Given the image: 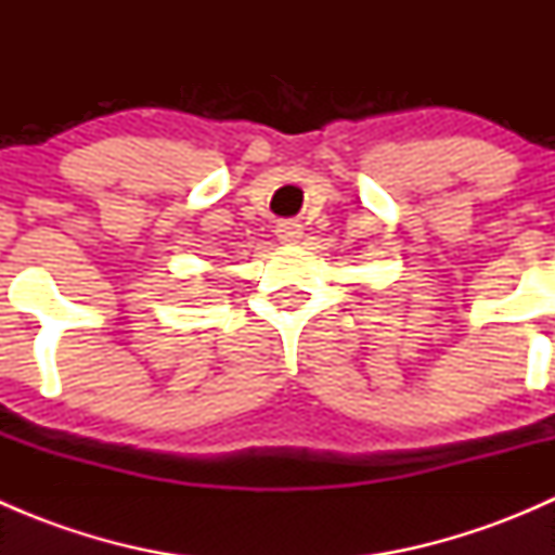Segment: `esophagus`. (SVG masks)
<instances>
[{"label": "esophagus", "instance_id": "obj_1", "mask_svg": "<svg viewBox=\"0 0 555 555\" xmlns=\"http://www.w3.org/2000/svg\"><path fill=\"white\" fill-rule=\"evenodd\" d=\"M276 238L282 244H298L300 238H304V228H300L298 222H279Z\"/></svg>", "mask_w": 555, "mask_h": 555}]
</instances>
